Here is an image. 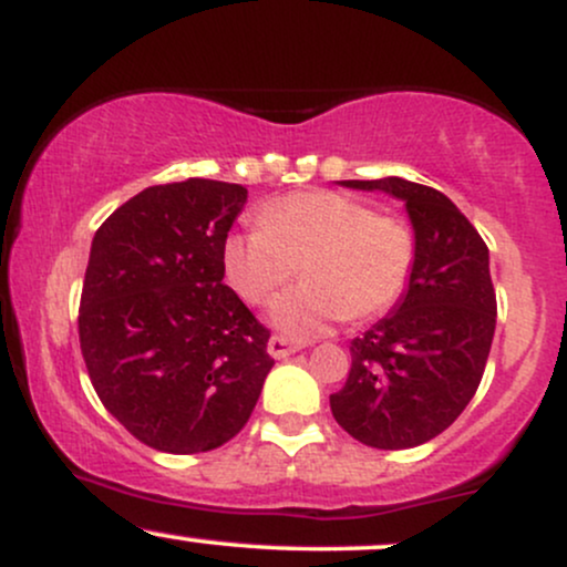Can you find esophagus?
Returning <instances> with one entry per match:
<instances>
[{
    "mask_svg": "<svg viewBox=\"0 0 567 567\" xmlns=\"http://www.w3.org/2000/svg\"><path fill=\"white\" fill-rule=\"evenodd\" d=\"M266 349H269V353L275 359H288L296 351H301L303 343H298V340H290V338H285V336H271L269 338V346H266Z\"/></svg>",
    "mask_w": 567,
    "mask_h": 567,
    "instance_id": "34e87169",
    "label": "esophagus"
}]
</instances>
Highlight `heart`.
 Segmentation results:
<instances>
[{
    "mask_svg": "<svg viewBox=\"0 0 567 567\" xmlns=\"http://www.w3.org/2000/svg\"><path fill=\"white\" fill-rule=\"evenodd\" d=\"M258 221L224 240V275L243 301L258 306L301 264L306 282L269 309L271 324L290 338L317 336L346 317H380L409 288L417 258L414 231L367 203L309 189L266 203Z\"/></svg>",
    "mask_w": 567,
    "mask_h": 567,
    "instance_id": "1",
    "label": "heart"
}]
</instances>
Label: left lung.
Wrapping results in <instances>:
<instances>
[{
    "label": "left lung",
    "mask_w": 567,
    "mask_h": 567,
    "mask_svg": "<svg viewBox=\"0 0 567 567\" xmlns=\"http://www.w3.org/2000/svg\"><path fill=\"white\" fill-rule=\"evenodd\" d=\"M406 203L417 258L409 288L388 317L351 340L346 385L332 417L372 449H412L435 439L478 391L496 327L488 248L439 189L385 176L340 182Z\"/></svg>",
    "instance_id": "1"
}]
</instances>
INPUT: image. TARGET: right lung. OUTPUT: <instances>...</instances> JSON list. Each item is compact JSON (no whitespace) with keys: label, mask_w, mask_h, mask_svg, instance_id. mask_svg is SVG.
<instances>
[{"label":"right lung","mask_w":567,"mask_h":567,"mask_svg":"<svg viewBox=\"0 0 567 567\" xmlns=\"http://www.w3.org/2000/svg\"><path fill=\"white\" fill-rule=\"evenodd\" d=\"M243 184H155L94 231L79 340L102 406L136 441L197 454L235 439L275 367L269 330L224 285Z\"/></svg>","instance_id":"obj_1"}]
</instances>
